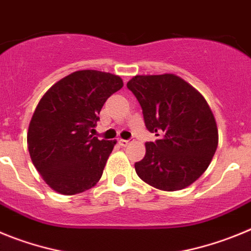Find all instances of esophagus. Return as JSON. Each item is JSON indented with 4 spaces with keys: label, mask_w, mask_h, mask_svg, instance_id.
<instances>
[{
    "label": "esophagus",
    "mask_w": 251,
    "mask_h": 251,
    "mask_svg": "<svg viewBox=\"0 0 251 251\" xmlns=\"http://www.w3.org/2000/svg\"><path fill=\"white\" fill-rule=\"evenodd\" d=\"M130 143V141H127V139H119V145L122 146V147H126V146H128Z\"/></svg>",
    "instance_id": "esophagus-1"
}]
</instances>
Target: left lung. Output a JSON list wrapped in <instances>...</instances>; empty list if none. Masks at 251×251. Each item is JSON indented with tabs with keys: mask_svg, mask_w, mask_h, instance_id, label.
I'll use <instances>...</instances> for the list:
<instances>
[{
	"mask_svg": "<svg viewBox=\"0 0 251 251\" xmlns=\"http://www.w3.org/2000/svg\"><path fill=\"white\" fill-rule=\"evenodd\" d=\"M143 110L146 127L159 136L134 163L142 181L162 191L188 187L216 152L215 117L199 90L175 74L136 75L127 83Z\"/></svg>",
	"mask_w": 251,
	"mask_h": 251,
	"instance_id": "left-lung-1",
	"label": "left lung"
}]
</instances>
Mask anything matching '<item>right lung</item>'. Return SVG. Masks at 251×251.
Returning a JSON list of instances; mask_svg holds the SVG:
<instances>
[{
    "instance_id": "add662e5",
    "label": "right lung",
    "mask_w": 251,
    "mask_h": 251,
    "mask_svg": "<svg viewBox=\"0 0 251 251\" xmlns=\"http://www.w3.org/2000/svg\"><path fill=\"white\" fill-rule=\"evenodd\" d=\"M123 86L121 76L77 70L55 83L40 99L27 132L31 161L43 179L61 195L94 187L117 141L90 132L110 95Z\"/></svg>"
}]
</instances>
